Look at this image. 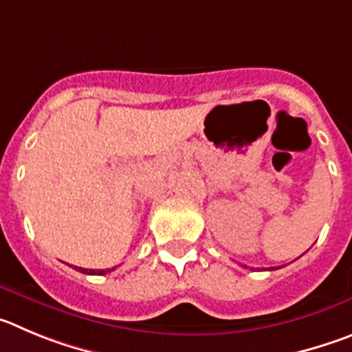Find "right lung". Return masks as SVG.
Instances as JSON below:
<instances>
[{"label": "right lung", "mask_w": 352, "mask_h": 352, "mask_svg": "<svg viewBox=\"0 0 352 352\" xmlns=\"http://www.w3.org/2000/svg\"><path fill=\"white\" fill-rule=\"evenodd\" d=\"M77 268V267H75ZM78 272H82V274H89V275H94V274H98V275H103V274H107L105 270H87V268H77Z\"/></svg>", "instance_id": "obj_1"}]
</instances>
